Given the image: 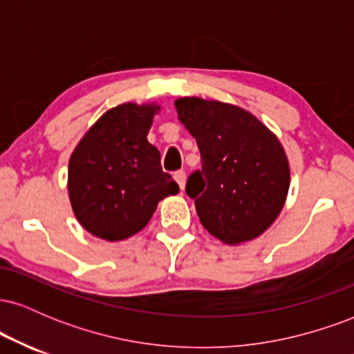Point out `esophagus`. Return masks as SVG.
I'll use <instances>...</instances> for the list:
<instances>
[{
	"instance_id": "1",
	"label": "esophagus",
	"mask_w": 354,
	"mask_h": 354,
	"mask_svg": "<svg viewBox=\"0 0 354 354\" xmlns=\"http://www.w3.org/2000/svg\"><path fill=\"white\" fill-rule=\"evenodd\" d=\"M174 180H176L178 185H180V189L181 191L185 189V186H186V174H185V171L174 173Z\"/></svg>"
}]
</instances>
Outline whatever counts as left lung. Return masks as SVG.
Listing matches in <instances>:
<instances>
[{"label": "left lung", "mask_w": 354, "mask_h": 354, "mask_svg": "<svg viewBox=\"0 0 354 354\" xmlns=\"http://www.w3.org/2000/svg\"><path fill=\"white\" fill-rule=\"evenodd\" d=\"M174 108L201 153V171L186 185L201 225L226 245L261 236L279 216L290 189L281 141L236 104L185 96Z\"/></svg>", "instance_id": "left-lung-1"}]
</instances>
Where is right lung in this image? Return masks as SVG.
<instances>
[{
    "instance_id": "obj_1",
    "label": "right lung",
    "mask_w": 354,
    "mask_h": 354,
    "mask_svg": "<svg viewBox=\"0 0 354 354\" xmlns=\"http://www.w3.org/2000/svg\"><path fill=\"white\" fill-rule=\"evenodd\" d=\"M160 109L154 101L118 104L73 149L68 196L76 219L93 236L106 241L133 236L148 225L158 203L180 191L146 138Z\"/></svg>"
}]
</instances>
